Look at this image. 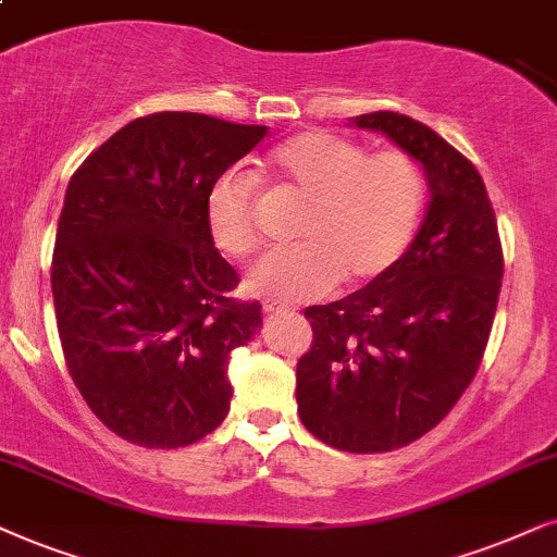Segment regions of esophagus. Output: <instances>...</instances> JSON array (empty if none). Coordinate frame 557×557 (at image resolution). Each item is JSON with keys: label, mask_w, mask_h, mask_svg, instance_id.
Wrapping results in <instances>:
<instances>
[{"label": "esophagus", "mask_w": 557, "mask_h": 557, "mask_svg": "<svg viewBox=\"0 0 557 557\" xmlns=\"http://www.w3.org/2000/svg\"><path fill=\"white\" fill-rule=\"evenodd\" d=\"M262 310L264 313H285V310H290V306H285V302H277V300H264Z\"/></svg>", "instance_id": "esophagus-1"}]
</instances>
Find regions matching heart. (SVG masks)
<instances>
[{"instance_id":"obj_1","label":"heart","mask_w":557,"mask_h":557,"mask_svg":"<svg viewBox=\"0 0 557 557\" xmlns=\"http://www.w3.org/2000/svg\"><path fill=\"white\" fill-rule=\"evenodd\" d=\"M259 177L302 201L293 226L300 242L272 249L247 274V290L267 298L310 300L341 280L374 283L403 259L425 206V175L410 152H367L325 129L274 147ZM259 198V181L244 170H224L211 183L206 228L213 247L236 259L255 255Z\"/></svg>"}]
</instances>
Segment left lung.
Segmentation results:
<instances>
[{"label": "left lung", "instance_id": "obj_1", "mask_svg": "<svg viewBox=\"0 0 557 557\" xmlns=\"http://www.w3.org/2000/svg\"><path fill=\"white\" fill-rule=\"evenodd\" d=\"M356 127L384 132L422 162L430 203L410 249L364 290L306 308L313 344L300 356L298 414L318 441L387 454L433 430L484 359L504 251L486 185L438 132L397 111Z\"/></svg>", "mask_w": 557, "mask_h": 557}]
</instances>
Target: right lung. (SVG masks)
I'll use <instances>...</instances> for the list:
<instances>
[{
	"label": "right lung",
	"instance_id": "obj_1",
	"mask_svg": "<svg viewBox=\"0 0 557 557\" xmlns=\"http://www.w3.org/2000/svg\"><path fill=\"white\" fill-rule=\"evenodd\" d=\"M267 137L193 111L114 132L71 175L50 285L65 367L91 412L143 448H183L224 422L228 356L257 300L206 228L211 183Z\"/></svg>",
	"mask_w": 557,
	"mask_h": 557
}]
</instances>
